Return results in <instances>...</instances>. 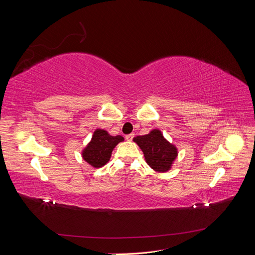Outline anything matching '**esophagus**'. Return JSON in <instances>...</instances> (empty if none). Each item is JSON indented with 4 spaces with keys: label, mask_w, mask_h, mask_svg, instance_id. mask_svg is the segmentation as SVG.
I'll return each instance as SVG.
<instances>
[{
    "label": "esophagus",
    "mask_w": 255,
    "mask_h": 255,
    "mask_svg": "<svg viewBox=\"0 0 255 255\" xmlns=\"http://www.w3.org/2000/svg\"><path fill=\"white\" fill-rule=\"evenodd\" d=\"M133 137H134V134H128V135L126 136V139H127L128 141H130V140L133 139Z\"/></svg>",
    "instance_id": "1"
}]
</instances>
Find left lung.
I'll return each instance as SVG.
<instances>
[{
	"mask_svg": "<svg viewBox=\"0 0 255 255\" xmlns=\"http://www.w3.org/2000/svg\"><path fill=\"white\" fill-rule=\"evenodd\" d=\"M133 141L143 152L146 164L157 172L170 170L179 154L175 144L168 141L158 128L150 130L149 134L134 137Z\"/></svg>",
	"mask_w": 255,
	"mask_h": 255,
	"instance_id": "obj_1",
	"label": "left lung"
}]
</instances>
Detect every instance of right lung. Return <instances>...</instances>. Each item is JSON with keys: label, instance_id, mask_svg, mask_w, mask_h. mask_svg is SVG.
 <instances>
[{"label": "right lung", "instance_id": "right-lung-1", "mask_svg": "<svg viewBox=\"0 0 255 255\" xmlns=\"http://www.w3.org/2000/svg\"><path fill=\"white\" fill-rule=\"evenodd\" d=\"M123 140L125 138L120 135L113 136L103 128H97L81 155L91 167L101 168L110 161L115 146Z\"/></svg>", "mask_w": 255, "mask_h": 255}]
</instances>
